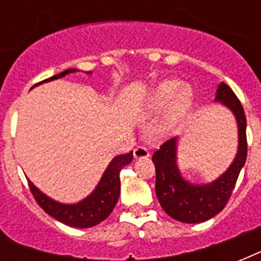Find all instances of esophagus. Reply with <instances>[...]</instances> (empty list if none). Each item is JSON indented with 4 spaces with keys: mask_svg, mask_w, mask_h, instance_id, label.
I'll use <instances>...</instances> for the list:
<instances>
[{
    "mask_svg": "<svg viewBox=\"0 0 261 261\" xmlns=\"http://www.w3.org/2000/svg\"><path fill=\"white\" fill-rule=\"evenodd\" d=\"M149 157V150H147L146 147L143 146H138L134 149V159L139 160V159H146Z\"/></svg>",
    "mask_w": 261,
    "mask_h": 261,
    "instance_id": "34e87169",
    "label": "esophagus"
}]
</instances>
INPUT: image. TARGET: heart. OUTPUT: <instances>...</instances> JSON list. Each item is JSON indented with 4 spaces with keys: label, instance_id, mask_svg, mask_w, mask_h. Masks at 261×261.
Listing matches in <instances>:
<instances>
[{
    "label": "heart",
    "instance_id": "heart-1",
    "mask_svg": "<svg viewBox=\"0 0 261 261\" xmlns=\"http://www.w3.org/2000/svg\"><path fill=\"white\" fill-rule=\"evenodd\" d=\"M194 104V93L188 85L178 80H164L147 93L143 100V110L147 114L164 111L161 130L172 131L186 118Z\"/></svg>",
    "mask_w": 261,
    "mask_h": 261
}]
</instances>
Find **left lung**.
Masks as SVG:
<instances>
[{
    "instance_id": "left-lung-1",
    "label": "left lung",
    "mask_w": 261,
    "mask_h": 261,
    "mask_svg": "<svg viewBox=\"0 0 261 261\" xmlns=\"http://www.w3.org/2000/svg\"><path fill=\"white\" fill-rule=\"evenodd\" d=\"M214 102L230 111L237 123L239 145L231 164L210 182H192L182 177L177 161L178 141L172 138L161 145L151 161L155 167V195L169 217L184 223H200L221 213L234 190L247 160V118L234 92L225 83L215 90Z\"/></svg>"
}]
</instances>
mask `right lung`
Wrapping results in <instances>:
<instances>
[{"instance_id":"1","label":"right lung","mask_w":261,"mask_h":261,"mask_svg":"<svg viewBox=\"0 0 261 261\" xmlns=\"http://www.w3.org/2000/svg\"><path fill=\"white\" fill-rule=\"evenodd\" d=\"M77 71L80 70L66 69L62 73L53 75L40 84L50 83V81L62 79L65 75L70 74V73H77ZM85 74L90 75L92 71H87ZM38 85H35V87H38ZM131 161H133V151L114 157L100 177L97 186L94 187V190L88 196L75 203L58 202L42 192L31 180H28V182H30L31 192L34 194L39 206L42 207L50 217L67 226L87 229V227L96 226L102 222L112 213L115 204L118 203L119 194H120V171Z\"/></svg>"}]
</instances>
